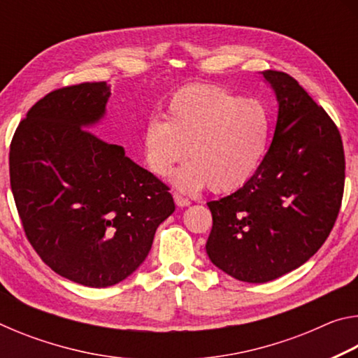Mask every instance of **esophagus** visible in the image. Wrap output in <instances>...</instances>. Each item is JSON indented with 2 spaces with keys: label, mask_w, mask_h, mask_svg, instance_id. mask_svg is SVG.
<instances>
[{
  "label": "esophagus",
  "mask_w": 358,
  "mask_h": 358,
  "mask_svg": "<svg viewBox=\"0 0 358 358\" xmlns=\"http://www.w3.org/2000/svg\"><path fill=\"white\" fill-rule=\"evenodd\" d=\"M173 201H175V203L178 205V207H187V205H191V202H189V199H186V197H183V196H180V194H177L175 192L173 194Z\"/></svg>",
  "instance_id": "esophagus-1"
}]
</instances>
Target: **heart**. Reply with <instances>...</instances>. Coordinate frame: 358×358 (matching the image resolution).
<instances>
[{"instance_id":"1","label":"heart","mask_w":358,"mask_h":358,"mask_svg":"<svg viewBox=\"0 0 358 358\" xmlns=\"http://www.w3.org/2000/svg\"><path fill=\"white\" fill-rule=\"evenodd\" d=\"M167 120L153 117L143 128V155L151 173L164 177L186 156L192 161L175 171L172 185L197 192L238 189L262 164L271 136V115L262 102L245 99L216 85H189L167 106Z\"/></svg>"}]
</instances>
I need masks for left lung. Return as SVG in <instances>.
I'll list each match as a JSON object with an SVG mask.
<instances>
[{
    "label": "left lung",
    "instance_id": "left-lung-1",
    "mask_svg": "<svg viewBox=\"0 0 358 358\" xmlns=\"http://www.w3.org/2000/svg\"><path fill=\"white\" fill-rule=\"evenodd\" d=\"M278 120L257 172L227 197L208 202L213 265L245 282L289 273L317 252L336 221L344 150L336 124L286 72L264 71Z\"/></svg>",
    "mask_w": 358,
    "mask_h": 358
}]
</instances>
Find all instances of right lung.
<instances>
[{
  "label": "right lung",
  "mask_w": 358,
  "mask_h": 358,
  "mask_svg": "<svg viewBox=\"0 0 358 358\" xmlns=\"http://www.w3.org/2000/svg\"><path fill=\"white\" fill-rule=\"evenodd\" d=\"M110 85L48 93L20 121L9 151L10 189L41 259L88 287L118 284L142 265L175 211L169 187L87 129L104 118Z\"/></svg>",
  "instance_id": "obj_1"
}]
</instances>
